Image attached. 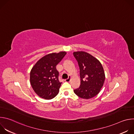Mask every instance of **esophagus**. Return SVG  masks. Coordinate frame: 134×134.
Returning <instances> with one entry per match:
<instances>
[{
	"label": "esophagus",
	"mask_w": 134,
	"mask_h": 134,
	"mask_svg": "<svg viewBox=\"0 0 134 134\" xmlns=\"http://www.w3.org/2000/svg\"><path fill=\"white\" fill-rule=\"evenodd\" d=\"M70 80H71V77H70V76H68V79H66V80H65V81L66 82H69L70 81Z\"/></svg>",
	"instance_id": "1"
}]
</instances>
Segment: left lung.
<instances>
[{
  "label": "left lung",
  "mask_w": 134,
  "mask_h": 134,
  "mask_svg": "<svg viewBox=\"0 0 134 134\" xmlns=\"http://www.w3.org/2000/svg\"><path fill=\"white\" fill-rule=\"evenodd\" d=\"M73 55L78 62L81 78L80 86L74 92L81 98L91 99L100 92L103 85V68L97 58L86 52H74Z\"/></svg>",
  "instance_id": "1"
}]
</instances>
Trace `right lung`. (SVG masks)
Wrapping results in <instances>:
<instances>
[{"instance_id": "add662e5", "label": "right lung", "mask_w": 134, "mask_h": 134, "mask_svg": "<svg viewBox=\"0 0 134 134\" xmlns=\"http://www.w3.org/2000/svg\"><path fill=\"white\" fill-rule=\"evenodd\" d=\"M65 51L52 53L43 57L32 68L31 85L36 94L43 99L50 100L58 94L62 83L56 66L66 55Z\"/></svg>"}]
</instances>
